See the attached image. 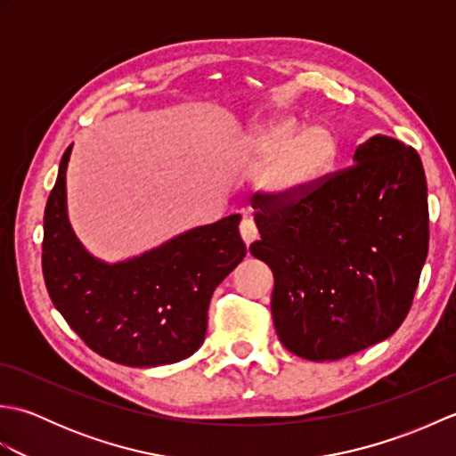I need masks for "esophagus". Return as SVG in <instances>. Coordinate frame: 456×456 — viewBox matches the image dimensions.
Segmentation results:
<instances>
[{
    "label": "esophagus",
    "mask_w": 456,
    "mask_h": 456,
    "mask_svg": "<svg viewBox=\"0 0 456 456\" xmlns=\"http://www.w3.org/2000/svg\"><path fill=\"white\" fill-rule=\"evenodd\" d=\"M239 229H240V237H243L247 247L253 245L255 240L258 239V229H256V225H255V221L250 219V217H245L243 221H240Z\"/></svg>",
    "instance_id": "obj_1"
}]
</instances>
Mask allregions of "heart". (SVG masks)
<instances>
[{
  "instance_id": "1",
  "label": "heart",
  "mask_w": 456,
  "mask_h": 456,
  "mask_svg": "<svg viewBox=\"0 0 456 456\" xmlns=\"http://www.w3.org/2000/svg\"><path fill=\"white\" fill-rule=\"evenodd\" d=\"M245 157L266 167L256 186L268 200L297 201L333 176L341 141L327 123L305 125L296 115H276L243 139Z\"/></svg>"
}]
</instances>
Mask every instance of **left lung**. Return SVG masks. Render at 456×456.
<instances>
[{
	"label": "left lung",
	"mask_w": 456,
	"mask_h": 456,
	"mask_svg": "<svg viewBox=\"0 0 456 456\" xmlns=\"http://www.w3.org/2000/svg\"><path fill=\"white\" fill-rule=\"evenodd\" d=\"M353 162L304 200H253L260 240L250 253L274 274L276 333L288 351L314 362L388 338L410 312L428 258L419 154L374 134Z\"/></svg>",
	"instance_id": "obj_1"
}]
</instances>
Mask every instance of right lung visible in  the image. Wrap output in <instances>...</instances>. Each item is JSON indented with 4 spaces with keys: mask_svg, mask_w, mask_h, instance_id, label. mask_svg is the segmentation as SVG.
Returning <instances> with one entry per match:
<instances>
[{
    "mask_svg": "<svg viewBox=\"0 0 456 456\" xmlns=\"http://www.w3.org/2000/svg\"><path fill=\"white\" fill-rule=\"evenodd\" d=\"M45 209L43 274L54 307L92 351L125 366L183 361L201 346L216 288L245 258L240 216L183 231L119 263L86 248L68 219L66 168Z\"/></svg>",
    "mask_w": 456,
    "mask_h": 456,
    "instance_id": "right-lung-1",
    "label": "right lung"
}]
</instances>
